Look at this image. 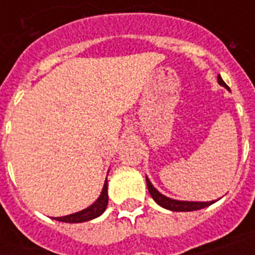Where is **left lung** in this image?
Listing matches in <instances>:
<instances>
[{
    "label": "left lung",
    "mask_w": 255,
    "mask_h": 255,
    "mask_svg": "<svg viewBox=\"0 0 255 255\" xmlns=\"http://www.w3.org/2000/svg\"><path fill=\"white\" fill-rule=\"evenodd\" d=\"M218 83L221 86H224L225 88L230 90L228 87L225 82L222 81V78L218 75L217 77ZM147 180V186H148V192L152 196V198L155 200L160 206H163L165 209L173 210V212H193V210H198L202 209V208H206V206L212 205L213 202L216 201H209V202H194V201H177V200H172L169 197H165L164 194H161L159 190L155 189V186L152 185L151 181L148 180V177L145 178Z\"/></svg>",
    "instance_id": "8db88e82"
}]
</instances>
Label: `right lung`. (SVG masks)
<instances>
[{
	"instance_id": "right-lung-1",
	"label": "right lung",
	"mask_w": 255,
	"mask_h": 255,
	"mask_svg": "<svg viewBox=\"0 0 255 255\" xmlns=\"http://www.w3.org/2000/svg\"><path fill=\"white\" fill-rule=\"evenodd\" d=\"M108 204V193H107V180L104 182L103 190L100 193L99 198L96 200L91 206H88L87 209L78 212V213L70 214V216H65V217H57L54 220L61 222H70V224H77V222H85L90 221L92 218L99 217L100 214L103 213Z\"/></svg>"
}]
</instances>
